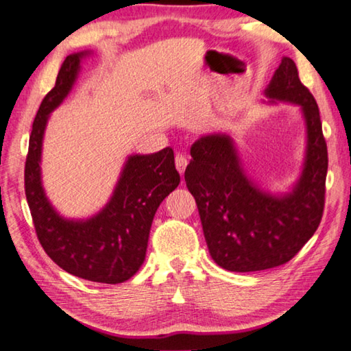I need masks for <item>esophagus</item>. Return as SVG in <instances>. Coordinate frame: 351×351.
<instances>
[{"label": "esophagus", "instance_id": "34e87169", "mask_svg": "<svg viewBox=\"0 0 351 351\" xmlns=\"http://www.w3.org/2000/svg\"><path fill=\"white\" fill-rule=\"evenodd\" d=\"M186 165H188V158L185 156H182V154H177V156H176V168H177V171L180 172V176L185 174Z\"/></svg>", "mask_w": 351, "mask_h": 351}]
</instances>
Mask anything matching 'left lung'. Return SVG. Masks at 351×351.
I'll return each instance as SVG.
<instances>
[{
	"instance_id": "8db88e82",
	"label": "left lung",
	"mask_w": 351,
	"mask_h": 351,
	"mask_svg": "<svg viewBox=\"0 0 351 351\" xmlns=\"http://www.w3.org/2000/svg\"><path fill=\"white\" fill-rule=\"evenodd\" d=\"M268 103L300 106L305 156L288 193L273 194L247 176L228 134L202 135L191 146L185 182L194 195L213 261L228 271L248 273L284 265L315 234L322 219L328 156L321 115L300 83L294 61L284 57L263 90Z\"/></svg>"
}]
</instances>
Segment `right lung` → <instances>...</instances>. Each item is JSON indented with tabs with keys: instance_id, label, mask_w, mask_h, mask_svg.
<instances>
[{
	"instance_id": "obj_1",
	"label": "right lung",
	"mask_w": 351,
	"mask_h": 351,
	"mask_svg": "<svg viewBox=\"0 0 351 351\" xmlns=\"http://www.w3.org/2000/svg\"><path fill=\"white\" fill-rule=\"evenodd\" d=\"M89 51L67 55L53 89L43 98L29 138L24 188L36 236L64 271L100 284H121L138 271L157 208L180 183L171 147L126 158L106 205L89 219H67L43 188L41 152L49 117L69 95Z\"/></svg>"
}]
</instances>
